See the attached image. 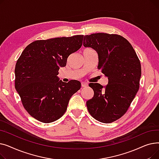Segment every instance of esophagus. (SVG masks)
<instances>
[{"label": "esophagus", "instance_id": "esophagus-1", "mask_svg": "<svg viewBox=\"0 0 159 159\" xmlns=\"http://www.w3.org/2000/svg\"><path fill=\"white\" fill-rule=\"evenodd\" d=\"M88 83H86V82H81V86L82 87V88H85V87H86V86H88Z\"/></svg>", "mask_w": 159, "mask_h": 159}]
</instances>
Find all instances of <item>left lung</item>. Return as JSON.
Wrapping results in <instances>:
<instances>
[{"label":"left lung","mask_w":159,"mask_h":159,"mask_svg":"<svg viewBox=\"0 0 159 159\" xmlns=\"http://www.w3.org/2000/svg\"><path fill=\"white\" fill-rule=\"evenodd\" d=\"M83 45L97 52V68L108 79L104 87L98 83L89 84L94 95L86 102L88 110L99 122H113L126 113L139 89L140 61L131 44L119 35H85Z\"/></svg>","instance_id":"1"}]
</instances>
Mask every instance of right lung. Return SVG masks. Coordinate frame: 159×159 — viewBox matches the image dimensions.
Returning <instances> with one entry per match:
<instances>
[{
    "mask_svg": "<svg viewBox=\"0 0 159 159\" xmlns=\"http://www.w3.org/2000/svg\"><path fill=\"white\" fill-rule=\"evenodd\" d=\"M83 37L35 40L24 49L15 65V87L32 117L50 123L66 112L71 97L81 84L76 80H59L58 71L66 66L68 57L81 48Z\"/></svg>",
    "mask_w": 159,
    "mask_h": 159,
    "instance_id": "right-lung-1",
    "label": "right lung"
}]
</instances>
